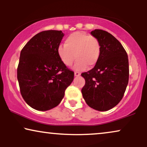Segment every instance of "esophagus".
<instances>
[{"mask_svg": "<svg viewBox=\"0 0 147 147\" xmlns=\"http://www.w3.org/2000/svg\"><path fill=\"white\" fill-rule=\"evenodd\" d=\"M74 74H75V76H77V77H78V76H80V75H81V74H80V72H78V71H75Z\"/></svg>", "mask_w": 147, "mask_h": 147, "instance_id": "obj_1", "label": "esophagus"}]
</instances>
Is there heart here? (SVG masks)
<instances>
[{
	"mask_svg": "<svg viewBox=\"0 0 147 147\" xmlns=\"http://www.w3.org/2000/svg\"><path fill=\"white\" fill-rule=\"evenodd\" d=\"M58 55L64 65L71 66L76 58L74 69L82 71L94 67L101 54V45L97 38L86 32L77 31L70 34L65 40V45L57 48Z\"/></svg>",
	"mask_w": 147,
	"mask_h": 147,
	"instance_id": "b5f03b06",
	"label": "heart"
}]
</instances>
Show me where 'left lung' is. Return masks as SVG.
Masks as SVG:
<instances>
[{
    "label": "left lung",
    "instance_id": "obj_1",
    "mask_svg": "<svg viewBox=\"0 0 147 147\" xmlns=\"http://www.w3.org/2000/svg\"><path fill=\"white\" fill-rule=\"evenodd\" d=\"M99 40L101 54L93 69L81 75L85 79L82 89L83 98L90 107L107 111L123 98L129 78L126 51L113 35L101 29L91 32Z\"/></svg>",
    "mask_w": 147,
    "mask_h": 147
}]
</instances>
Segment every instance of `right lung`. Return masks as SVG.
<instances>
[{
  "label": "right lung",
  "instance_id": "1",
  "mask_svg": "<svg viewBox=\"0 0 147 147\" xmlns=\"http://www.w3.org/2000/svg\"><path fill=\"white\" fill-rule=\"evenodd\" d=\"M63 33L49 30L37 33L22 49L17 67L21 96L28 105L46 111L59 105L73 82L74 72L57 53Z\"/></svg>",
  "mask_w": 147,
  "mask_h": 147
}]
</instances>
